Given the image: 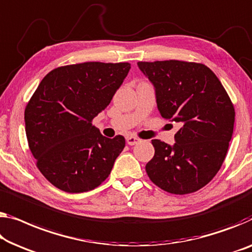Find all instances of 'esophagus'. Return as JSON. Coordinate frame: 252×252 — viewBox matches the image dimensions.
Returning <instances> with one entry per match:
<instances>
[{
    "instance_id": "1",
    "label": "esophagus",
    "mask_w": 252,
    "mask_h": 252,
    "mask_svg": "<svg viewBox=\"0 0 252 252\" xmlns=\"http://www.w3.org/2000/svg\"><path fill=\"white\" fill-rule=\"evenodd\" d=\"M139 141H140V139L134 137V136H127L126 137V142H127V145H130V146L136 145L137 142H139Z\"/></svg>"
}]
</instances>
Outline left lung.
<instances>
[{
    "label": "left lung",
    "mask_w": 252,
    "mask_h": 252,
    "mask_svg": "<svg viewBox=\"0 0 252 252\" xmlns=\"http://www.w3.org/2000/svg\"><path fill=\"white\" fill-rule=\"evenodd\" d=\"M153 82L165 120L179 123L174 146L154 139L146 164L150 181L173 194L196 192L212 181L233 133V103L216 74L202 63L167 60L138 62Z\"/></svg>",
    "instance_id": "left-lung-1"
}]
</instances>
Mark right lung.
Returning <instances> with one entry per match:
<instances>
[{
    "instance_id": "add662e5",
    "label": "right lung",
    "mask_w": 252,
    "mask_h": 252,
    "mask_svg": "<svg viewBox=\"0 0 252 252\" xmlns=\"http://www.w3.org/2000/svg\"><path fill=\"white\" fill-rule=\"evenodd\" d=\"M130 63L85 62L52 70L25 108L26 134L36 166L58 189L80 193L110 175L126 146L104 137L93 120L111 103Z\"/></svg>"
}]
</instances>
